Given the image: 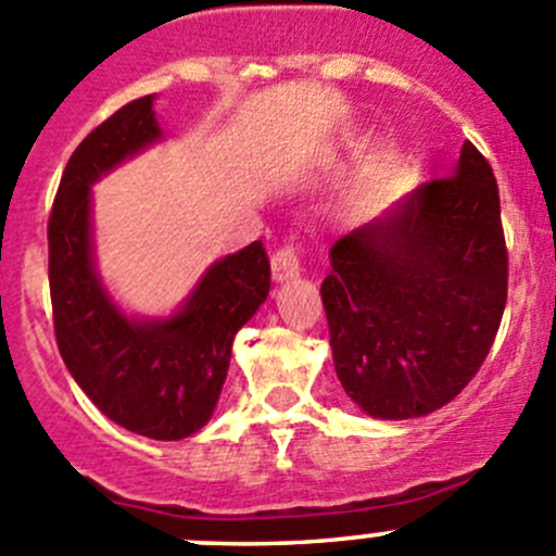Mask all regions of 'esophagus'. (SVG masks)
<instances>
[{"label":"esophagus","mask_w":556,"mask_h":556,"mask_svg":"<svg viewBox=\"0 0 556 556\" xmlns=\"http://www.w3.org/2000/svg\"><path fill=\"white\" fill-rule=\"evenodd\" d=\"M299 271H301L299 250H295L293 244L279 247V250L271 255V274H274V279H277V282H282V279L295 277V274H299Z\"/></svg>","instance_id":"34e87169"}]
</instances>
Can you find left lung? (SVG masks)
Returning <instances> with one entry per match:
<instances>
[{
	"instance_id": "left-lung-1",
	"label": "left lung",
	"mask_w": 556,
	"mask_h": 556,
	"mask_svg": "<svg viewBox=\"0 0 556 556\" xmlns=\"http://www.w3.org/2000/svg\"><path fill=\"white\" fill-rule=\"evenodd\" d=\"M319 293L336 374L363 412L408 419L457 397L490 355L508 295L490 161L465 142L452 174L341 237Z\"/></svg>"
}]
</instances>
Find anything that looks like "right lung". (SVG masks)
<instances>
[{"mask_svg":"<svg viewBox=\"0 0 556 556\" xmlns=\"http://www.w3.org/2000/svg\"><path fill=\"white\" fill-rule=\"evenodd\" d=\"M161 139L153 97L99 123L72 153L48 217L55 344L99 412L155 441L193 435L215 412L233 336L266 301L271 266L261 242L217 261L169 319H128L93 268L91 185Z\"/></svg>","mask_w":556,"mask_h":556,"instance_id":"1","label":"right lung"}]
</instances>
